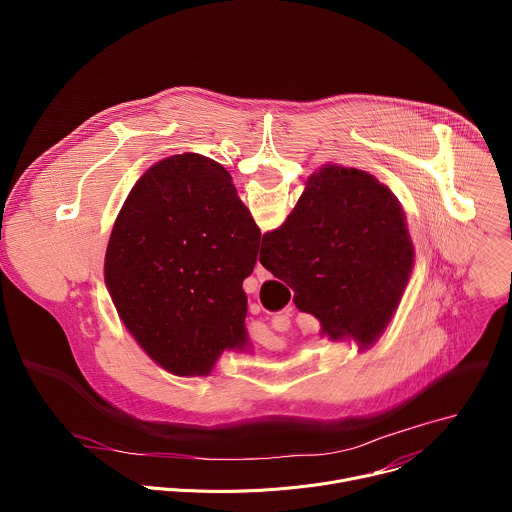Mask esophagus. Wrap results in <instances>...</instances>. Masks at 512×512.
Here are the masks:
<instances>
[{"instance_id": "obj_1", "label": "esophagus", "mask_w": 512, "mask_h": 512, "mask_svg": "<svg viewBox=\"0 0 512 512\" xmlns=\"http://www.w3.org/2000/svg\"><path fill=\"white\" fill-rule=\"evenodd\" d=\"M255 275H257V279H259V281L269 279V271H267L261 263H257V265H255Z\"/></svg>"}]
</instances>
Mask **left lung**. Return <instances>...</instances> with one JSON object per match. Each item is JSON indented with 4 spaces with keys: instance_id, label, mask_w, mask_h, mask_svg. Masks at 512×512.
<instances>
[{
    "instance_id": "8db88e82",
    "label": "left lung",
    "mask_w": 512,
    "mask_h": 512,
    "mask_svg": "<svg viewBox=\"0 0 512 512\" xmlns=\"http://www.w3.org/2000/svg\"><path fill=\"white\" fill-rule=\"evenodd\" d=\"M259 241L218 162L186 152L143 172L113 225L105 285L119 320L158 367L208 377L225 350L251 352L243 279Z\"/></svg>"
}]
</instances>
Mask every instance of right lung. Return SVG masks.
<instances>
[{
    "instance_id": "right-lung-1",
    "label": "right lung",
    "mask_w": 512,
    "mask_h": 512,
    "mask_svg": "<svg viewBox=\"0 0 512 512\" xmlns=\"http://www.w3.org/2000/svg\"><path fill=\"white\" fill-rule=\"evenodd\" d=\"M261 265L294 289L322 336L371 348L393 320L415 265L407 218L373 174L326 164L285 223L263 235Z\"/></svg>"
}]
</instances>
